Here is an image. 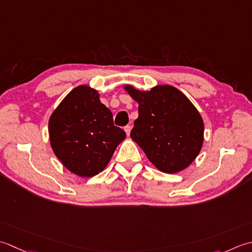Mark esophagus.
I'll use <instances>...</instances> for the list:
<instances>
[{"mask_svg":"<svg viewBox=\"0 0 252 252\" xmlns=\"http://www.w3.org/2000/svg\"><path fill=\"white\" fill-rule=\"evenodd\" d=\"M124 129H125V131H126V135L129 136V135H130V130H131V126L127 125V126H125Z\"/></svg>","mask_w":252,"mask_h":252,"instance_id":"esophagus-1","label":"esophagus"}]
</instances>
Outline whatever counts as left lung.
Wrapping results in <instances>:
<instances>
[{
    "mask_svg": "<svg viewBox=\"0 0 252 252\" xmlns=\"http://www.w3.org/2000/svg\"><path fill=\"white\" fill-rule=\"evenodd\" d=\"M126 90L139 104L130 131L153 165L164 173L183 171L197 158L203 142V121L192 103L172 86L151 91Z\"/></svg>",
    "mask_w": 252,
    "mask_h": 252,
    "instance_id": "obj_1",
    "label": "left lung"
}]
</instances>
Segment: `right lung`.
<instances>
[{
  "label": "right lung",
  "mask_w": 252,
  "mask_h": 252,
  "mask_svg": "<svg viewBox=\"0 0 252 252\" xmlns=\"http://www.w3.org/2000/svg\"><path fill=\"white\" fill-rule=\"evenodd\" d=\"M51 146L71 173L92 177L103 171L126 132L113 123V114L88 86L71 90L49 121Z\"/></svg>",
  "instance_id": "add662e5"
}]
</instances>
